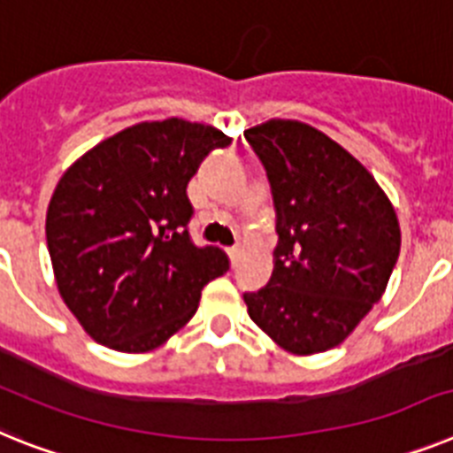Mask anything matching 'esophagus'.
I'll return each instance as SVG.
<instances>
[{"label": "esophagus", "mask_w": 453, "mask_h": 453, "mask_svg": "<svg viewBox=\"0 0 453 453\" xmlns=\"http://www.w3.org/2000/svg\"><path fill=\"white\" fill-rule=\"evenodd\" d=\"M227 256H230V262H233V265H237V257H239L237 246H230V249H227Z\"/></svg>", "instance_id": "1"}]
</instances>
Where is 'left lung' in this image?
<instances>
[{"label": "left lung", "instance_id": "obj_1", "mask_svg": "<svg viewBox=\"0 0 453 453\" xmlns=\"http://www.w3.org/2000/svg\"><path fill=\"white\" fill-rule=\"evenodd\" d=\"M272 186L279 246L267 288L246 292L250 320L295 355L345 341L380 302L401 250L389 197L318 128L272 119L244 133Z\"/></svg>", "mask_w": 453, "mask_h": 453}]
</instances>
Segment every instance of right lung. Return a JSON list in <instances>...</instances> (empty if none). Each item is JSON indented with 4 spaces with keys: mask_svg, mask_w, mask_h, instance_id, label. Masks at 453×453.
<instances>
[{
    "mask_svg": "<svg viewBox=\"0 0 453 453\" xmlns=\"http://www.w3.org/2000/svg\"><path fill=\"white\" fill-rule=\"evenodd\" d=\"M233 140L204 124L144 121L104 140L64 173L45 216L59 295L94 341L119 352L165 343L197 311L226 250L196 246L186 186Z\"/></svg>",
    "mask_w": 453,
    "mask_h": 453,
    "instance_id": "1",
    "label": "right lung"
}]
</instances>
